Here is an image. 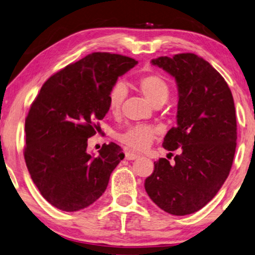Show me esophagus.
I'll return each instance as SVG.
<instances>
[{
	"label": "esophagus",
	"mask_w": 255,
	"mask_h": 255,
	"mask_svg": "<svg viewBox=\"0 0 255 255\" xmlns=\"http://www.w3.org/2000/svg\"><path fill=\"white\" fill-rule=\"evenodd\" d=\"M138 157H139V155L135 154V153L126 152V159L127 160H136V159H138Z\"/></svg>",
	"instance_id": "obj_1"
}]
</instances>
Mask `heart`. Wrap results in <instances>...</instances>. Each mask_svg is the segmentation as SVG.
Masks as SVG:
<instances>
[{"mask_svg": "<svg viewBox=\"0 0 255 255\" xmlns=\"http://www.w3.org/2000/svg\"><path fill=\"white\" fill-rule=\"evenodd\" d=\"M137 87L152 106H162L170 95V87L162 76L148 74L140 77L137 82ZM126 96V87L118 82L111 87L108 94V108L111 113H118L121 104ZM160 134V129L151 125H134L126 131L120 134L118 139L125 146L135 152H143L147 149Z\"/></svg>", "mask_w": 255, "mask_h": 255, "instance_id": "b5f03b06", "label": "heart"}]
</instances>
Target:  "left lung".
Returning a JSON list of instances; mask_svg holds the SVG:
<instances>
[{
    "mask_svg": "<svg viewBox=\"0 0 255 255\" xmlns=\"http://www.w3.org/2000/svg\"><path fill=\"white\" fill-rule=\"evenodd\" d=\"M151 62L175 77L178 86L177 126L162 145L180 153L173 164L164 157L155 161L145 191L163 211L191 215L216 196L232 169L237 139L234 99L224 77L199 55L180 53Z\"/></svg>",
    "mask_w": 255,
    "mask_h": 255,
    "instance_id": "left-lung-1",
    "label": "left lung"
}]
</instances>
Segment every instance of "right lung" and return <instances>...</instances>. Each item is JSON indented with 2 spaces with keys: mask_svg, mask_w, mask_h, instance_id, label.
Segmentation results:
<instances>
[{
  "mask_svg": "<svg viewBox=\"0 0 255 255\" xmlns=\"http://www.w3.org/2000/svg\"><path fill=\"white\" fill-rule=\"evenodd\" d=\"M135 64L129 56L94 52L52 75L31 103L23 155L34 184L53 207L78 211L107 189L125 154L110 143L94 157L87 140L109 111L111 87Z\"/></svg>",
  "mask_w": 255,
  "mask_h": 255,
  "instance_id": "add662e5",
  "label": "right lung"
}]
</instances>
